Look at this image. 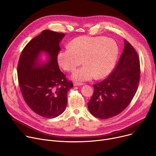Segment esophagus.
Instances as JSON below:
<instances>
[{
    "label": "esophagus",
    "instance_id": "1",
    "mask_svg": "<svg viewBox=\"0 0 156 156\" xmlns=\"http://www.w3.org/2000/svg\"><path fill=\"white\" fill-rule=\"evenodd\" d=\"M83 84H84L82 83H77V82H75V83H73V85L75 86H82Z\"/></svg>",
    "mask_w": 156,
    "mask_h": 156
}]
</instances>
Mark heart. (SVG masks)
I'll use <instances>...</instances> for the list:
<instances>
[{"mask_svg": "<svg viewBox=\"0 0 156 156\" xmlns=\"http://www.w3.org/2000/svg\"><path fill=\"white\" fill-rule=\"evenodd\" d=\"M69 47L59 52L57 61L64 70L73 72L83 60L85 65L72 75L74 80L80 81L107 76L119 55L117 42L105 37H79L70 42Z\"/></svg>", "mask_w": 156, "mask_h": 156, "instance_id": "b5f03b06", "label": "heart"}]
</instances>
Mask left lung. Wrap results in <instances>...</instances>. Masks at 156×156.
I'll return each instance as SVG.
<instances>
[{
  "label": "left lung",
  "instance_id": "1",
  "mask_svg": "<svg viewBox=\"0 0 156 156\" xmlns=\"http://www.w3.org/2000/svg\"><path fill=\"white\" fill-rule=\"evenodd\" d=\"M124 42V50L116 67L107 79L93 85L94 93L87 103L90 113L101 119L122 112L137 91L140 59L135 48L126 39Z\"/></svg>",
  "mask_w": 156,
  "mask_h": 156
}]
</instances>
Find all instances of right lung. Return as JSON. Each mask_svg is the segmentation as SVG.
I'll list each match as a JSON object with an SVG mask.
<instances>
[{"instance_id":"obj_1","label":"right lung","mask_w":156,"mask_h":156,"mask_svg":"<svg viewBox=\"0 0 156 156\" xmlns=\"http://www.w3.org/2000/svg\"><path fill=\"white\" fill-rule=\"evenodd\" d=\"M65 34L43 30L30 41L20 55L18 78L22 96L34 112L46 118L62 114L67 104V93L73 86L59 69L57 56ZM43 52L45 63L40 62Z\"/></svg>"}]
</instances>
